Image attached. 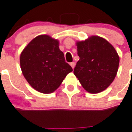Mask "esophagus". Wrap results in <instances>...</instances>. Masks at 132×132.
Wrapping results in <instances>:
<instances>
[{
    "label": "esophagus",
    "instance_id": "esophagus-1",
    "mask_svg": "<svg viewBox=\"0 0 132 132\" xmlns=\"http://www.w3.org/2000/svg\"><path fill=\"white\" fill-rule=\"evenodd\" d=\"M70 64V66H72V68L74 69V68H75V62H71Z\"/></svg>",
    "mask_w": 132,
    "mask_h": 132
}]
</instances>
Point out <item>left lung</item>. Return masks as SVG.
<instances>
[{"instance_id":"left-lung-1","label":"left lung","mask_w":132,"mask_h":132,"mask_svg":"<svg viewBox=\"0 0 132 132\" xmlns=\"http://www.w3.org/2000/svg\"><path fill=\"white\" fill-rule=\"evenodd\" d=\"M80 59L74 74L85 90L98 93L109 87L117 75L119 57L112 45L105 39L92 36L76 43Z\"/></svg>"}]
</instances>
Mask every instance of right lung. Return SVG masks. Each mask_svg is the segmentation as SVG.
<instances>
[{
    "label": "right lung",
    "mask_w": 132,
    "mask_h": 132,
    "mask_svg": "<svg viewBox=\"0 0 132 132\" xmlns=\"http://www.w3.org/2000/svg\"><path fill=\"white\" fill-rule=\"evenodd\" d=\"M22 72L29 84L42 93L56 90L72 68L65 61L59 42L49 35H39L20 56Z\"/></svg>",
    "instance_id": "1"
}]
</instances>
